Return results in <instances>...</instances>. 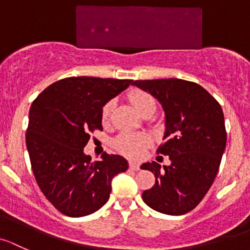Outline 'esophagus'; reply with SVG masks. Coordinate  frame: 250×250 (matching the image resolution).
<instances>
[{"label":"esophagus","instance_id":"esophagus-1","mask_svg":"<svg viewBox=\"0 0 250 250\" xmlns=\"http://www.w3.org/2000/svg\"><path fill=\"white\" fill-rule=\"evenodd\" d=\"M129 167L132 170H139L141 169V164L136 162H129Z\"/></svg>","mask_w":250,"mask_h":250}]
</instances>
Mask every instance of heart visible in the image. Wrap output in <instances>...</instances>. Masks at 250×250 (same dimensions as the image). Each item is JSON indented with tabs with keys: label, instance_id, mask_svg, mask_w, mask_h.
Wrapping results in <instances>:
<instances>
[{
	"label": "heart",
	"instance_id": "heart-1",
	"mask_svg": "<svg viewBox=\"0 0 250 250\" xmlns=\"http://www.w3.org/2000/svg\"><path fill=\"white\" fill-rule=\"evenodd\" d=\"M130 104L133 107L137 109L139 114H144L146 112L155 111V106L157 102L154 100L151 95L144 91H132L128 95ZM114 104L112 101L107 102L104 107H102L101 118L104 123H108L111 120L112 112H113ZM150 143V138L144 133H132V132H125L121 133L117 138L114 139L113 146L117 149L120 153L123 155H127L129 158H141L143 155L144 150L146 146Z\"/></svg>",
	"mask_w": 250,
	"mask_h": 250
}]
</instances>
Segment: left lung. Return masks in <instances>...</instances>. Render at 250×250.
<instances>
[{
	"instance_id": "left-lung-1",
	"label": "left lung",
	"mask_w": 250,
	"mask_h": 250,
	"mask_svg": "<svg viewBox=\"0 0 250 250\" xmlns=\"http://www.w3.org/2000/svg\"><path fill=\"white\" fill-rule=\"evenodd\" d=\"M132 85L162 104L165 133L158 153L170 159L167 167L157 162L141 167L155 176L143 201L165 214L188 213L204 199L220 167L227 142L222 107L202 86L181 79L137 80Z\"/></svg>"
}]
</instances>
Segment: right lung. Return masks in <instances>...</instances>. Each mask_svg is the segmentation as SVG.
<instances>
[{
    "mask_svg": "<svg viewBox=\"0 0 250 250\" xmlns=\"http://www.w3.org/2000/svg\"><path fill=\"white\" fill-rule=\"evenodd\" d=\"M133 80L91 76L51 83L29 109L25 144L37 184L53 206L69 217L96 212L109 199L112 179L128 169L121 155L91 163L83 148L102 130V107Z\"/></svg>",
    "mask_w": 250,
    "mask_h": 250,
    "instance_id": "right-lung-1",
    "label": "right lung"
}]
</instances>
